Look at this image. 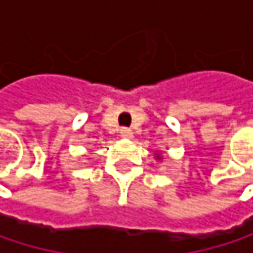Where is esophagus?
Returning a JSON list of instances; mask_svg holds the SVG:
<instances>
[{
    "label": "esophagus",
    "instance_id": "obj_1",
    "mask_svg": "<svg viewBox=\"0 0 253 253\" xmlns=\"http://www.w3.org/2000/svg\"><path fill=\"white\" fill-rule=\"evenodd\" d=\"M120 136L125 137V139H131L133 137V131L130 128H127V127H123V128H120Z\"/></svg>",
    "mask_w": 253,
    "mask_h": 253
}]
</instances>
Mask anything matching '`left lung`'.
<instances>
[{"mask_svg": "<svg viewBox=\"0 0 253 253\" xmlns=\"http://www.w3.org/2000/svg\"><path fill=\"white\" fill-rule=\"evenodd\" d=\"M157 158H158V160H161V157H160V155H157Z\"/></svg>", "mask_w": 253, "mask_h": 253, "instance_id": "obj_1", "label": "left lung"}]
</instances>
